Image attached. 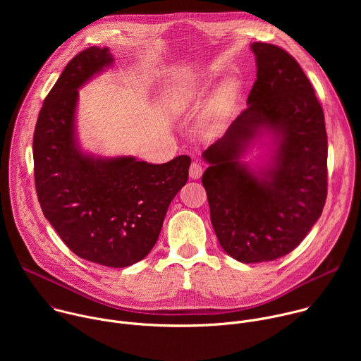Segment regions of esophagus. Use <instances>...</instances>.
Returning <instances> with one entry per match:
<instances>
[{
	"label": "esophagus",
	"instance_id": "esophagus-1",
	"mask_svg": "<svg viewBox=\"0 0 361 361\" xmlns=\"http://www.w3.org/2000/svg\"><path fill=\"white\" fill-rule=\"evenodd\" d=\"M190 178L191 180H198L201 176H202V171H204V169H202V166L200 164V163H192L191 166H190Z\"/></svg>",
	"mask_w": 361,
	"mask_h": 361
}]
</instances>
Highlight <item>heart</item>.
Listing matches in <instances>:
<instances>
[{"label": "heart", "mask_w": 361, "mask_h": 361, "mask_svg": "<svg viewBox=\"0 0 361 361\" xmlns=\"http://www.w3.org/2000/svg\"><path fill=\"white\" fill-rule=\"evenodd\" d=\"M240 91V82L237 78L230 77L220 82L216 88L212 99L209 101L207 107H205L204 117H202V127L207 135H213L220 128L223 120L234 106V101ZM197 92L194 84H184L174 88L169 98L167 106L170 111L176 116L187 113L195 102Z\"/></svg>", "instance_id": "obj_1"}]
</instances>
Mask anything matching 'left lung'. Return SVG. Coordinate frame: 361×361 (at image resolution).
<instances>
[{
  "instance_id": "left-lung-1",
  "label": "left lung",
  "mask_w": 361,
  "mask_h": 361,
  "mask_svg": "<svg viewBox=\"0 0 361 361\" xmlns=\"http://www.w3.org/2000/svg\"><path fill=\"white\" fill-rule=\"evenodd\" d=\"M257 80L247 109L202 152L201 183L223 250L241 263L271 262L293 251L323 213L327 198L324 113L312 82L283 48L252 42ZM266 133L276 148L255 173L239 159Z\"/></svg>"
}]
</instances>
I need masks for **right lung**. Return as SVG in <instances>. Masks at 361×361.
Here are the masks:
<instances>
[{"instance_id":"add662e5","label":"right lung","mask_w":361,"mask_h":361,"mask_svg":"<svg viewBox=\"0 0 361 361\" xmlns=\"http://www.w3.org/2000/svg\"><path fill=\"white\" fill-rule=\"evenodd\" d=\"M107 47L77 54L44 99L34 140V177L41 210L78 257L128 267L157 243L169 205L185 185L191 159L164 164L84 154L75 135L78 88L113 64Z\"/></svg>"}]
</instances>
